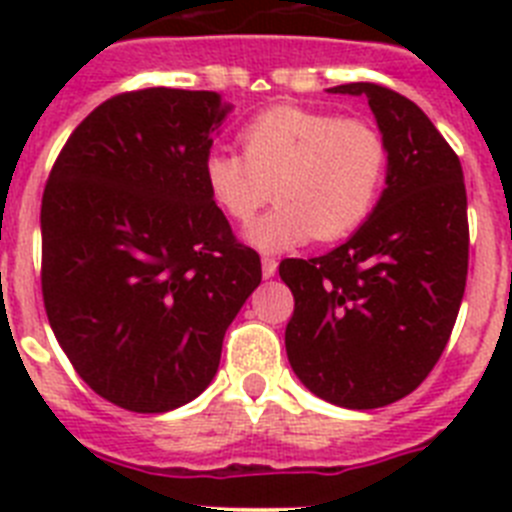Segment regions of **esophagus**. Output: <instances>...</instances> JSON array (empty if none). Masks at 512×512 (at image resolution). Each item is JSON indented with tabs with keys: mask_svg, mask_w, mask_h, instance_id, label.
<instances>
[{
	"mask_svg": "<svg viewBox=\"0 0 512 512\" xmlns=\"http://www.w3.org/2000/svg\"><path fill=\"white\" fill-rule=\"evenodd\" d=\"M261 274H264V279L274 277V274H277V261L271 259V256H264V259H261Z\"/></svg>",
	"mask_w": 512,
	"mask_h": 512,
	"instance_id": "34e87169",
	"label": "esophagus"
}]
</instances>
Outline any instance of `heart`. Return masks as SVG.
Masks as SVG:
<instances>
[{
  "mask_svg": "<svg viewBox=\"0 0 512 512\" xmlns=\"http://www.w3.org/2000/svg\"><path fill=\"white\" fill-rule=\"evenodd\" d=\"M243 156L215 148L202 161L210 200L233 223H251L246 241L264 253L338 241L366 223L382 192L390 153L372 122L328 110L279 104L241 130Z\"/></svg>",
  "mask_w": 512,
  "mask_h": 512,
  "instance_id": "1",
  "label": "heart"
}]
</instances>
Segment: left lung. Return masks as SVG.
<instances>
[{
    "mask_svg": "<svg viewBox=\"0 0 512 512\" xmlns=\"http://www.w3.org/2000/svg\"><path fill=\"white\" fill-rule=\"evenodd\" d=\"M387 143V187L369 220L318 259H284L295 295L287 359L312 395L374 410L418 387L449 343L467 287V189L459 156L408 97L356 81Z\"/></svg>",
    "mask_w": 512,
    "mask_h": 512,
    "instance_id": "obj_1",
    "label": "left lung"
}]
</instances>
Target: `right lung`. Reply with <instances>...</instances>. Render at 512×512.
I'll use <instances>...</instances> for the list:
<instances>
[{
    "mask_svg": "<svg viewBox=\"0 0 512 512\" xmlns=\"http://www.w3.org/2000/svg\"><path fill=\"white\" fill-rule=\"evenodd\" d=\"M217 92L107 99L53 164L40 207L43 302L76 374L112 405L166 413L205 392L261 259L210 200Z\"/></svg>",
    "mask_w": 512,
    "mask_h": 512,
    "instance_id": "obj_1",
    "label": "right lung"
}]
</instances>
